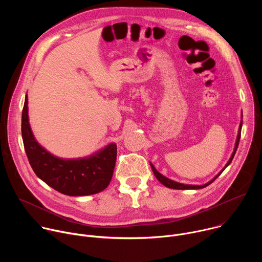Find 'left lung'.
<instances>
[{
	"label": "left lung",
	"mask_w": 262,
	"mask_h": 262,
	"mask_svg": "<svg viewBox=\"0 0 262 262\" xmlns=\"http://www.w3.org/2000/svg\"><path fill=\"white\" fill-rule=\"evenodd\" d=\"M242 125H243V112H242V120H241V123H239V127H238V133H237V137H236V141H235V145H234V149H233V152L229 159V161L227 162V164L225 165V167H224L211 180H209L208 182H206L205 184H202V185H197V184H183V183H180V182H177V181H174L164 175H162L156 168L155 166L150 163V167L154 171V174L156 175V177L158 178V180L163 183L165 186H167V188H170V189H174V190H199V189H203L205 188V186L209 185L211 182H213L220 175L221 173L225 170L229 165L230 163L232 162L233 158H234V155L236 152V149H237V146H238V143H239V139H241V132H242Z\"/></svg>",
	"instance_id": "1"
}]
</instances>
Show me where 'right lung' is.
<instances>
[{"label": "right lung", "mask_w": 262, "mask_h": 262, "mask_svg": "<svg viewBox=\"0 0 262 262\" xmlns=\"http://www.w3.org/2000/svg\"><path fill=\"white\" fill-rule=\"evenodd\" d=\"M21 136L29 163L42 181L68 196H88L103 191L113 176L117 145L111 143L85 158L62 159L49 152L35 139L29 123L28 95L21 115Z\"/></svg>", "instance_id": "obj_1"}]
</instances>
